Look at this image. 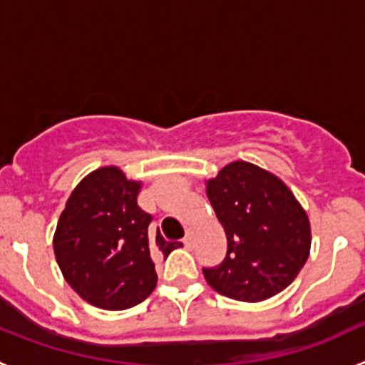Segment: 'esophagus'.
I'll use <instances>...</instances> for the list:
<instances>
[{
  "label": "esophagus",
  "instance_id": "1",
  "mask_svg": "<svg viewBox=\"0 0 365 365\" xmlns=\"http://www.w3.org/2000/svg\"><path fill=\"white\" fill-rule=\"evenodd\" d=\"M193 241H195V232H193L192 228H188V230H186L185 241H182V243H185L186 248H192L193 247Z\"/></svg>",
  "mask_w": 365,
  "mask_h": 365
}]
</instances>
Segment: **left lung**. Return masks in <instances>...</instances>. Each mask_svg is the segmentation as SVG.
<instances>
[{
    "label": "left lung",
    "mask_w": 365,
    "mask_h": 365,
    "mask_svg": "<svg viewBox=\"0 0 365 365\" xmlns=\"http://www.w3.org/2000/svg\"><path fill=\"white\" fill-rule=\"evenodd\" d=\"M205 186L228 243L221 265L202 269L208 285L247 303L279 294L311 254L307 212L278 175L247 160L222 166Z\"/></svg>",
    "instance_id": "obj_1"
}]
</instances>
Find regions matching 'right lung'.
Instances as JSON below:
<instances>
[{"label": "right lung", "instance_id": "right-lung-1", "mask_svg": "<svg viewBox=\"0 0 365 365\" xmlns=\"http://www.w3.org/2000/svg\"><path fill=\"white\" fill-rule=\"evenodd\" d=\"M143 180L118 166H100L74 186L54 230L53 247L62 276L93 307L124 311L157 287L155 257L175 250L151 215L138 206ZM180 245V243H179Z\"/></svg>", "mask_w": 365, "mask_h": 365}]
</instances>
